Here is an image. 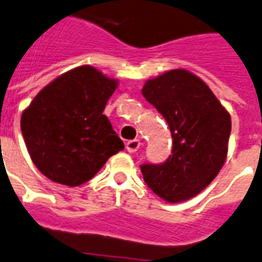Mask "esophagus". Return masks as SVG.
<instances>
[{"label": "esophagus", "instance_id": "34e87169", "mask_svg": "<svg viewBox=\"0 0 262 262\" xmlns=\"http://www.w3.org/2000/svg\"><path fill=\"white\" fill-rule=\"evenodd\" d=\"M140 147V140L139 139H133V140H128L126 143V148L128 152H135L138 151V148Z\"/></svg>", "mask_w": 262, "mask_h": 262}]
</instances>
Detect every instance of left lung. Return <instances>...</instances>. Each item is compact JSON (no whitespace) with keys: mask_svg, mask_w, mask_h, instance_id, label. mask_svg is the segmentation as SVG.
Returning a JSON list of instances; mask_svg holds the SVG:
<instances>
[{"mask_svg":"<svg viewBox=\"0 0 262 262\" xmlns=\"http://www.w3.org/2000/svg\"><path fill=\"white\" fill-rule=\"evenodd\" d=\"M142 94L166 119L172 138L163 163L140 166L144 182L167 202H182L204 190L228 154L232 120L206 84L174 69L144 84Z\"/></svg>","mask_w":262,"mask_h":262,"instance_id":"8db88e82","label":"left lung"}]
</instances>
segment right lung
<instances>
[{"label": "right lung", "mask_w": 262, "mask_h": 262, "mask_svg": "<svg viewBox=\"0 0 262 262\" xmlns=\"http://www.w3.org/2000/svg\"><path fill=\"white\" fill-rule=\"evenodd\" d=\"M116 85L94 67H79L41 90L23 112L24 140L45 177L61 185H83L124 148L103 115Z\"/></svg>", "instance_id": "1"}]
</instances>
